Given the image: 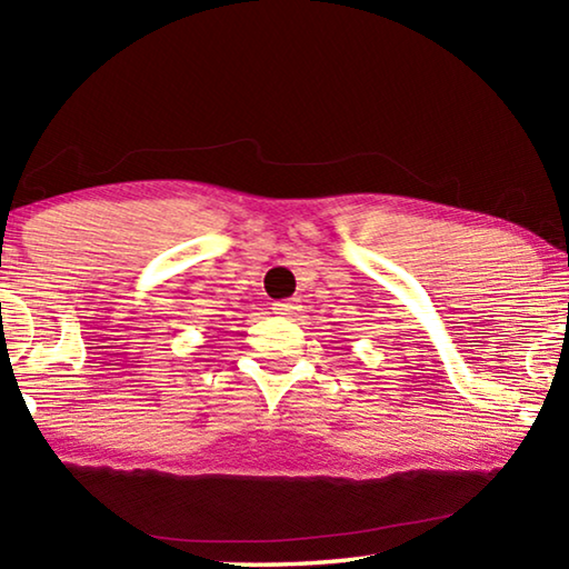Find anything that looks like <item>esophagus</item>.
Instances as JSON below:
<instances>
[{
  "instance_id": "1",
  "label": "esophagus",
  "mask_w": 569,
  "mask_h": 569,
  "mask_svg": "<svg viewBox=\"0 0 569 569\" xmlns=\"http://www.w3.org/2000/svg\"><path fill=\"white\" fill-rule=\"evenodd\" d=\"M298 311H301L298 301H276L273 303V313H278V316H296Z\"/></svg>"
}]
</instances>
